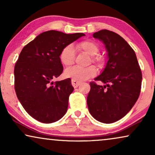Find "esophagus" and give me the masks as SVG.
<instances>
[{"label": "esophagus", "mask_w": 155, "mask_h": 155, "mask_svg": "<svg viewBox=\"0 0 155 155\" xmlns=\"http://www.w3.org/2000/svg\"><path fill=\"white\" fill-rule=\"evenodd\" d=\"M81 84V82H79V81H77V80H72V85L73 86V87H78V86L80 85V84Z\"/></svg>", "instance_id": "obj_1"}]
</instances>
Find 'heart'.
I'll list each match as a JSON object with an SVG mask.
<instances>
[{
    "label": "heart",
    "instance_id": "1",
    "mask_svg": "<svg viewBox=\"0 0 155 155\" xmlns=\"http://www.w3.org/2000/svg\"><path fill=\"white\" fill-rule=\"evenodd\" d=\"M76 48L80 51L90 56L91 61L96 63L98 66H101L103 63V58L98 54L99 48L95 42L87 40L78 43ZM75 59V51L71 45H68L63 48L60 54L61 62L65 66H70L73 64ZM97 74V68L94 65H90L86 68L73 66L68 68L65 71V75L67 78H72L77 81H84L91 78Z\"/></svg>",
    "mask_w": 155,
    "mask_h": 155
}]
</instances>
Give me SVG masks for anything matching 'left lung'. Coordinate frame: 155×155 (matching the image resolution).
I'll use <instances>...</instances> for the list:
<instances>
[{"label": "left lung", "instance_id": "8db88e82", "mask_svg": "<svg viewBox=\"0 0 155 155\" xmlns=\"http://www.w3.org/2000/svg\"><path fill=\"white\" fill-rule=\"evenodd\" d=\"M93 37L104 44L108 52L105 68L91 82L87 104L95 119L111 124L126 115L140 96L142 73L134 50L124 38L114 31L102 29Z\"/></svg>", "mask_w": 155, "mask_h": 155}]
</instances>
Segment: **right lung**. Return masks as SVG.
<instances>
[{"mask_svg": "<svg viewBox=\"0 0 155 155\" xmlns=\"http://www.w3.org/2000/svg\"><path fill=\"white\" fill-rule=\"evenodd\" d=\"M50 30L40 34L20 52L15 65V90L23 108L44 124L61 119L66 113L74 90L70 78L54 82L63 73V48L84 36Z\"/></svg>", "mask_w": 155, "mask_h": 155, "instance_id": "1", "label": "right lung"}]
</instances>
